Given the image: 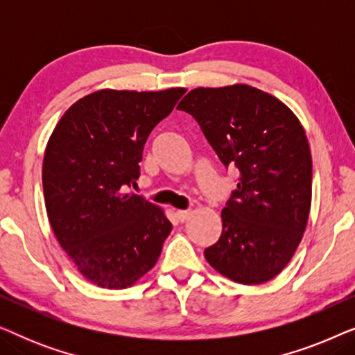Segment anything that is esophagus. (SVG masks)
Here are the masks:
<instances>
[{
    "instance_id": "obj_1",
    "label": "esophagus",
    "mask_w": 355,
    "mask_h": 355,
    "mask_svg": "<svg viewBox=\"0 0 355 355\" xmlns=\"http://www.w3.org/2000/svg\"><path fill=\"white\" fill-rule=\"evenodd\" d=\"M191 215H192L191 210H178V218L181 221H187L189 218H191Z\"/></svg>"
}]
</instances>
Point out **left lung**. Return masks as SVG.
Masks as SVG:
<instances>
[{
	"label": "left lung",
	"instance_id": "8db88e82",
	"mask_svg": "<svg viewBox=\"0 0 355 355\" xmlns=\"http://www.w3.org/2000/svg\"><path fill=\"white\" fill-rule=\"evenodd\" d=\"M178 110L193 116L225 166L239 169L207 261L239 284L273 279L302 241L312 205V153L299 118L247 84L197 87Z\"/></svg>",
	"mask_w": 355,
	"mask_h": 355
}]
</instances>
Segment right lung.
Returning a JSON list of instances; mask_svg holds the SVG:
<instances>
[{
  "instance_id": "obj_1",
  "label": "right lung",
  "mask_w": 355,
  "mask_h": 355,
  "mask_svg": "<svg viewBox=\"0 0 355 355\" xmlns=\"http://www.w3.org/2000/svg\"><path fill=\"white\" fill-rule=\"evenodd\" d=\"M186 90H96L71 105L48 139V220L77 271L98 288L134 286L173 230L162 207L125 189L140 176L148 134Z\"/></svg>"
}]
</instances>
